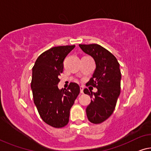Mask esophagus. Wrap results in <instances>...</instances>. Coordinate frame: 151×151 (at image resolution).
Returning <instances> with one entry per match:
<instances>
[{"label":"esophagus","instance_id":"1","mask_svg":"<svg viewBox=\"0 0 151 151\" xmlns=\"http://www.w3.org/2000/svg\"><path fill=\"white\" fill-rule=\"evenodd\" d=\"M83 89H84V87L83 86H81L80 87V91L81 93H83Z\"/></svg>","mask_w":151,"mask_h":151}]
</instances>
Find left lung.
Listing matches in <instances>:
<instances>
[{"label":"left lung","mask_w":151,"mask_h":151,"mask_svg":"<svg viewBox=\"0 0 151 151\" xmlns=\"http://www.w3.org/2000/svg\"><path fill=\"white\" fill-rule=\"evenodd\" d=\"M79 47L94 59L96 64L87 85L96 87L97 91L89 92L85 88L84 93L93 98L86 109L88 119L93 124H100L113 113L120 94L119 64L111 52L99 44H79Z\"/></svg>","instance_id":"left-lung-1"}]
</instances>
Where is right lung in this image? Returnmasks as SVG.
Returning a JSON list of instances; mask_svg holds the SVG:
<instances>
[{
    "label": "right lung",
    "mask_w": 151,
    "mask_h": 151,
    "mask_svg": "<svg viewBox=\"0 0 151 151\" xmlns=\"http://www.w3.org/2000/svg\"><path fill=\"white\" fill-rule=\"evenodd\" d=\"M75 47H52L38 57L32 68L33 101L43 121L54 128L67 125L70 108L80 93L79 86L75 83H70L67 89L58 87L64 60Z\"/></svg>",
    "instance_id": "obj_1"
}]
</instances>
